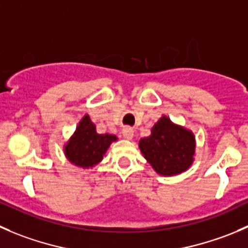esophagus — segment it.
Returning a JSON list of instances; mask_svg holds the SVG:
<instances>
[{
  "label": "esophagus",
  "mask_w": 248,
  "mask_h": 248,
  "mask_svg": "<svg viewBox=\"0 0 248 248\" xmlns=\"http://www.w3.org/2000/svg\"><path fill=\"white\" fill-rule=\"evenodd\" d=\"M123 137L126 140H132V137H134V130H132L131 127H124Z\"/></svg>",
  "instance_id": "obj_1"
}]
</instances>
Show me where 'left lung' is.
<instances>
[{"mask_svg":"<svg viewBox=\"0 0 248 248\" xmlns=\"http://www.w3.org/2000/svg\"><path fill=\"white\" fill-rule=\"evenodd\" d=\"M139 147L156 173L180 175L194 161L195 136L163 116L152 127L151 135L140 140Z\"/></svg>","mask_w":248,"mask_h":248,"instance_id":"obj_1","label":"left lung"}]
</instances>
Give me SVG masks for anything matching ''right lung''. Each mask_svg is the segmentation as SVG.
<instances>
[{
    "label": "right lung",
    "mask_w": 248,
    "mask_h": 248,
    "mask_svg": "<svg viewBox=\"0 0 248 248\" xmlns=\"http://www.w3.org/2000/svg\"><path fill=\"white\" fill-rule=\"evenodd\" d=\"M114 141H117L116 135L97 134L95 124L85 114L67 143L63 146V152L73 165L89 169L102 160L108 147Z\"/></svg>",
    "instance_id": "obj_1"
}]
</instances>
